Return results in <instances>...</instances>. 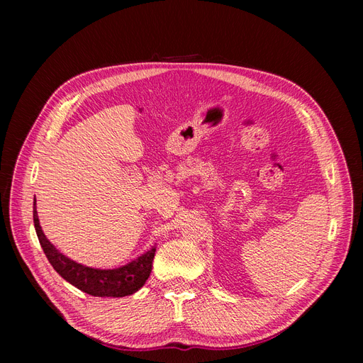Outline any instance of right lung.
I'll return each instance as SVG.
<instances>
[{
    "label": "right lung",
    "mask_w": 363,
    "mask_h": 363,
    "mask_svg": "<svg viewBox=\"0 0 363 363\" xmlns=\"http://www.w3.org/2000/svg\"><path fill=\"white\" fill-rule=\"evenodd\" d=\"M33 221H35L39 242L48 262L65 280L69 281L77 289L94 296H113L115 298V296H127L135 294L144 286L150 277L156 248H151L145 255L115 269L89 268L63 256L45 238L39 225L36 200L33 204Z\"/></svg>",
    "instance_id": "1"
}]
</instances>
